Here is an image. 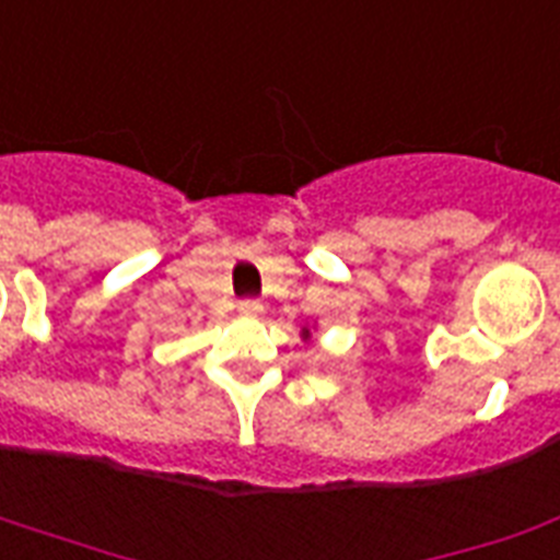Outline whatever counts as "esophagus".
<instances>
[{
  "label": "esophagus",
  "mask_w": 560,
  "mask_h": 560,
  "mask_svg": "<svg viewBox=\"0 0 560 560\" xmlns=\"http://www.w3.org/2000/svg\"><path fill=\"white\" fill-rule=\"evenodd\" d=\"M237 311L244 316H258L264 311V305L258 299H241V302H237Z\"/></svg>",
  "instance_id": "34e87169"
}]
</instances>
